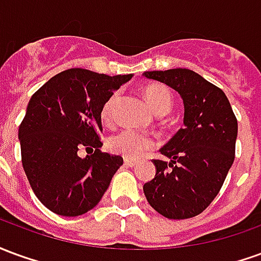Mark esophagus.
I'll return each instance as SVG.
<instances>
[{
  "label": "esophagus",
  "mask_w": 261,
  "mask_h": 261,
  "mask_svg": "<svg viewBox=\"0 0 261 261\" xmlns=\"http://www.w3.org/2000/svg\"><path fill=\"white\" fill-rule=\"evenodd\" d=\"M124 165L127 168H134V166H137V162L136 161H131V159H124Z\"/></svg>",
  "instance_id": "1"
}]
</instances>
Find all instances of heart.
<instances>
[{"label":"heart","mask_w":261,"mask_h":261,"mask_svg":"<svg viewBox=\"0 0 261 261\" xmlns=\"http://www.w3.org/2000/svg\"><path fill=\"white\" fill-rule=\"evenodd\" d=\"M144 96L148 105L156 114L168 113L172 108V93L164 85H148L144 89ZM119 100V93H113L102 108V120L105 123H112L113 110ZM153 140L149 136L134 130H123L109 138L108 147L112 152L121 155L127 159L141 158L147 149L153 147Z\"/></svg>","instance_id":"1"}]
</instances>
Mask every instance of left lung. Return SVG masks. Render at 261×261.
Masks as SVG:
<instances>
[{
	"instance_id": "8db88e82",
	"label": "left lung",
	"mask_w": 261,
	"mask_h": 261,
	"mask_svg": "<svg viewBox=\"0 0 261 261\" xmlns=\"http://www.w3.org/2000/svg\"><path fill=\"white\" fill-rule=\"evenodd\" d=\"M180 95L183 124L153 159L155 177L144 185L149 205L169 219L196 217L211 204L235 159L238 121L228 97L192 69L145 71Z\"/></svg>"
}]
</instances>
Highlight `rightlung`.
I'll return each instance as SVG.
<instances>
[{
    "label": "right lung",
    "mask_w": 261,
    "mask_h": 261,
    "mask_svg": "<svg viewBox=\"0 0 261 261\" xmlns=\"http://www.w3.org/2000/svg\"><path fill=\"white\" fill-rule=\"evenodd\" d=\"M131 78L71 68L31 97L18 133L22 165L33 193L50 211L78 217L108 190L123 158L99 149L102 108ZM81 149L94 153L81 159Z\"/></svg>",
    "instance_id": "obj_1"
}]
</instances>
